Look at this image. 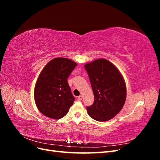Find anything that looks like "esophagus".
Wrapping results in <instances>:
<instances>
[{
	"mask_svg": "<svg viewBox=\"0 0 160 160\" xmlns=\"http://www.w3.org/2000/svg\"><path fill=\"white\" fill-rule=\"evenodd\" d=\"M82 99H83V95H79V96H78V98H77V99H78L79 101L82 100Z\"/></svg>",
	"mask_w": 160,
	"mask_h": 160,
	"instance_id": "1",
	"label": "esophagus"
}]
</instances>
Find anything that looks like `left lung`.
Returning <instances> with one entry per match:
<instances>
[{
    "instance_id": "8db88e82",
    "label": "left lung",
    "mask_w": 160,
    "mask_h": 160,
    "mask_svg": "<svg viewBox=\"0 0 160 160\" xmlns=\"http://www.w3.org/2000/svg\"><path fill=\"white\" fill-rule=\"evenodd\" d=\"M84 67L95 98L93 105L87 107L89 115L98 122L112 119L122 110L126 99V86L122 75L105 59L95 60Z\"/></svg>"
}]
</instances>
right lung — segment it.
Here are the masks:
<instances>
[{
    "instance_id": "1",
    "label": "right lung",
    "mask_w": 160,
    "mask_h": 160,
    "mask_svg": "<svg viewBox=\"0 0 160 160\" xmlns=\"http://www.w3.org/2000/svg\"><path fill=\"white\" fill-rule=\"evenodd\" d=\"M76 66L71 59L57 57L43 68L34 91L37 107L42 114L59 119L68 113L75 98L67 79Z\"/></svg>"
}]
</instances>
